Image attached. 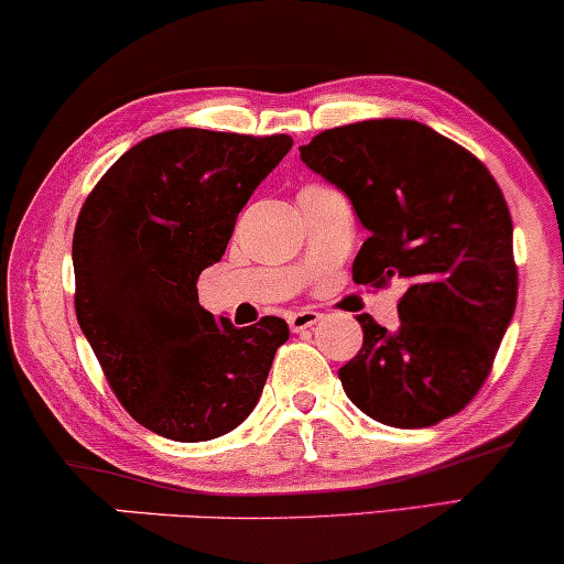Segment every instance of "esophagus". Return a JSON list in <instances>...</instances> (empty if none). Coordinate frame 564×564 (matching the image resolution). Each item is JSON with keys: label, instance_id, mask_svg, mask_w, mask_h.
Here are the masks:
<instances>
[{"label": "esophagus", "instance_id": "34e87169", "mask_svg": "<svg viewBox=\"0 0 564 564\" xmlns=\"http://www.w3.org/2000/svg\"><path fill=\"white\" fill-rule=\"evenodd\" d=\"M321 318L323 315L318 311H297V313H290L288 323L292 330H305V328H313Z\"/></svg>", "mask_w": 564, "mask_h": 564}]
</instances>
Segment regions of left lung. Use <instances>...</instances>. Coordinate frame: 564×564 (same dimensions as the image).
I'll use <instances>...</instances> for the list:
<instances>
[{"label":"left lung","instance_id":"left-lung-1","mask_svg":"<svg viewBox=\"0 0 564 564\" xmlns=\"http://www.w3.org/2000/svg\"><path fill=\"white\" fill-rule=\"evenodd\" d=\"M300 159L351 199L369 230L354 282H408L395 330L357 315L365 344L338 369L344 392L395 429L459 413L488 380L519 295L498 182L459 143L398 118L323 130Z\"/></svg>","mask_w":564,"mask_h":564}]
</instances>
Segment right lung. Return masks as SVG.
Listing matches in <instances>:
<instances>
[{
	"instance_id": "obj_1",
	"label": "right lung",
	"mask_w": 564,
	"mask_h": 564,
	"mask_svg": "<svg viewBox=\"0 0 564 564\" xmlns=\"http://www.w3.org/2000/svg\"><path fill=\"white\" fill-rule=\"evenodd\" d=\"M290 135L164 130L122 153L74 228L76 321L122 408L172 442L234 431L259 403L288 323L236 328L197 300Z\"/></svg>"
}]
</instances>
